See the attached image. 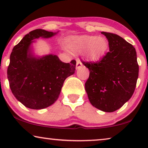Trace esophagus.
<instances>
[{
	"label": "esophagus",
	"instance_id": "obj_1",
	"mask_svg": "<svg viewBox=\"0 0 148 148\" xmlns=\"http://www.w3.org/2000/svg\"><path fill=\"white\" fill-rule=\"evenodd\" d=\"M82 66V62L79 59L76 60V69H79Z\"/></svg>",
	"mask_w": 148,
	"mask_h": 148
}]
</instances>
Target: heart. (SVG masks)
Masks as SVG:
<instances>
[{"label":"heart","instance_id":"obj_1","mask_svg":"<svg viewBox=\"0 0 148 148\" xmlns=\"http://www.w3.org/2000/svg\"><path fill=\"white\" fill-rule=\"evenodd\" d=\"M66 43L74 53H86L92 61H98L104 56L108 48V42L103 36L82 35L69 37Z\"/></svg>","mask_w":148,"mask_h":148}]
</instances>
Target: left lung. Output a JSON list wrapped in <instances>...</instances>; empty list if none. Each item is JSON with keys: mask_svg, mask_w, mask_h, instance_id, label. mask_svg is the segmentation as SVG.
<instances>
[{"mask_svg": "<svg viewBox=\"0 0 148 148\" xmlns=\"http://www.w3.org/2000/svg\"><path fill=\"white\" fill-rule=\"evenodd\" d=\"M110 51L99 61L82 62L89 71L85 88L91 104L105 112H113L131 98L139 67L136 49L118 35L102 32Z\"/></svg>", "mask_w": 148, "mask_h": 148, "instance_id": "left-lung-1", "label": "left lung"}]
</instances>
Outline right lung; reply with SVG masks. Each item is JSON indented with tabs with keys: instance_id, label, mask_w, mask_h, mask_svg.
<instances>
[{
	"instance_id": "add662e5",
	"label": "right lung",
	"mask_w": 148,
	"mask_h": 148,
	"mask_svg": "<svg viewBox=\"0 0 148 148\" xmlns=\"http://www.w3.org/2000/svg\"><path fill=\"white\" fill-rule=\"evenodd\" d=\"M57 32L36 29L25 36L12 50L7 76L12 93L25 106L40 110L55 103L66 77L74 74L76 62H62L56 55L36 57L32 44L40 37L49 38Z\"/></svg>"
}]
</instances>
